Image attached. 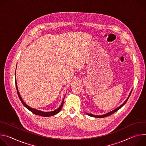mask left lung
<instances>
[{
    "instance_id": "obj_1",
    "label": "left lung",
    "mask_w": 146,
    "mask_h": 146,
    "mask_svg": "<svg viewBox=\"0 0 146 146\" xmlns=\"http://www.w3.org/2000/svg\"><path fill=\"white\" fill-rule=\"evenodd\" d=\"M132 89L131 90V92H130V93H129V96H128V97H127V98L126 99V100L125 101V102L123 103V104H122L120 106H119L118 107H117V108H115V110H112V111H110V112H107V113H106V114H103V115H93V114H89V113H86V114L89 115V116H90V117H95V118H104V117H108V116H109V115H111V114H112L113 113H114L115 112H116V111H117L118 110H119L123 105H125V104L126 103V102L127 101V100H128V99L129 98V96H131V93H132Z\"/></svg>"
}]
</instances>
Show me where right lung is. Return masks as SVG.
I'll use <instances>...</instances> for the list:
<instances>
[{
	"mask_svg": "<svg viewBox=\"0 0 146 146\" xmlns=\"http://www.w3.org/2000/svg\"><path fill=\"white\" fill-rule=\"evenodd\" d=\"M17 68V67H16ZM16 72V71H15ZM16 73V72H15ZM15 79V86H16V88H17V94H18V96L19 97V99H20L21 103H23V104L24 105V106L25 107H26L28 110H29L30 111H31L32 113H34V114L35 115H40V116H42V117H50V116H53V115H54L56 114H57V113H58L60 110H61L62 107V106H63V103H64V98L63 99L62 101V103H61V104L60 106V107L56 109V110H54V111H50V112H44V111H40V110H36V109H35V108H32L31 107H30L29 106H28L23 100L22 98L20 96V94L19 92V89H18V87H17V81H16V79Z\"/></svg>",
	"mask_w": 146,
	"mask_h": 146,
	"instance_id": "obj_1",
	"label": "right lung"
}]
</instances>
